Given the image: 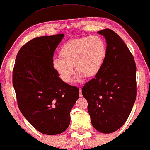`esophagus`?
I'll return each mask as SVG.
<instances>
[{
    "label": "esophagus",
    "instance_id": "obj_1",
    "mask_svg": "<svg viewBox=\"0 0 150 150\" xmlns=\"http://www.w3.org/2000/svg\"><path fill=\"white\" fill-rule=\"evenodd\" d=\"M79 96L80 97L83 96V95H82V89H81V88H79Z\"/></svg>",
    "mask_w": 150,
    "mask_h": 150
}]
</instances>
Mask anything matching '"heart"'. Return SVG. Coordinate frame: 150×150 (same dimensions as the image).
<instances>
[{
	"label": "heart",
	"mask_w": 150,
	"mask_h": 150,
	"mask_svg": "<svg viewBox=\"0 0 150 150\" xmlns=\"http://www.w3.org/2000/svg\"><path fill=\"white\" fill-rule=\"evenodd\" d=\"M62 59L54 60V67L66 83L71 81L76 71L84 77L95 76L102 67L107 55L106 45L98 36H91L71 40L61 48Z\"/></svg>",
	"instance_id": "heart-1"
}]
</instances>
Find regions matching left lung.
I'll return each instance as SVG.
<instances>
[{"mask_svg": "<svg viewBox=\"0 0 150 150\" xmlns=\"http://www.w3.org/2000/svg\"><path fill=\"white\" fill-rule=\"evenodd\" d=\"M98 33L107 41L100 71L82 88L94 128L103 133L116 131L125 123L137 96L136 64L119 35L106 28Z\"/></svg>", "mask_w": 150, "mask_h": 150, "instance_id": "1", "label": "left lung"}]
</instances>
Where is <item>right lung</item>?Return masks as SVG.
Instances as JSON below:
<instances>
[{"mask_svg": "<svg viewBox=\"0 0 150 150\" xmlns=\"http://www.w3.org/2000/svg\"><path fill=\"white\" fill-rule=\"evenodd\" d=\"M63 34L34 38L17 54L13 85L19 109L38 131L54 135L64 132L79 98V89L65 83L54 67L55 50Z\"/></svg>", "mask_w": 150, "mask_h": 150, "instance_id": "1", "label": "right lung"}]
</instances>
